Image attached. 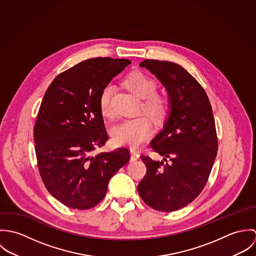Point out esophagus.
I'll return each instance as SVG.
<instances>
[{"label":"esophagus","instance_id":"obj_1","mask_svg":"<svg viewBox=\"0 0 256 256\" xmlns=\"http://www.w3.org/2000/svg\"><path fill=\"white\" fill-rule=\"evenodd\" d=\"M130 156H131V162H135V160L140 158V154L136 150H130Z\"/></svg>","mask_w":256,"mask_h":256}]
</instances>
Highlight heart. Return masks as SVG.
<instances>
[{"label":"heart","instance_id":"obj_1","mask_svg":"<svg viewBox=\"0 0 256 256\" xmlns=\"http://www.w3.org/2000/svg\"><path fill=\"white\" fill-rule=\"evenodd\" d=\"M126 86L137 98L144 100L143 110L154 120L160 121L166 117L168 111V100L156 94V82L142 72L129 74L125 78ZM113 86L108 84L100 96V110L104 117L110 118L113 115L110 100ZM152 133V124L145 116L125 119L113 126L111 136L115 144L120 146L137 148L142 145Z\"/></svg>","mask_w":256,"mask_h":256}]
</instances>
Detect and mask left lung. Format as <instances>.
<instances>
[{
    "label": "left lung",
    "instance_id": "left-lung-1",
    "mask_svg": "<svg viewBox=\"0 0 256 256\" xmlns=\"http://www.w3.org/2000/svg\"><path fill=\"white\" fill-rule=\"evenodd\" d=\"M140 67L166 88L170 113L150 144L164 162L141 156L146 174L138 192L148 206L172 212L191 203L207 183L218 150L215 119L204 88L180 65L146 59Z\"/></svg>",
    "mask_w": 256,
    "mask_h": 256
}]
</instances>
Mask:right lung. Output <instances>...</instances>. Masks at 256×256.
Wrapping results in <instances>:
<instances>
[{
    "mask_svg": "<svg viewBox=\"0 0 256 256\" xmlns=\"http://www.w3.org/2000/svg\"><path fill=\"white\" fill-rule=\"evenodd\" d=\"M129 64L110 57L82 61L58 74L44 94L34 129L38 170L49 193L67 207L96 206L130 160L123 146L94 154L108 140L100 96Z\"/></svg>",
    "mask_w": 256,
    "mask_h": 256,
    "instance_id": "obj_1",
    "label": "right lung"
}]
</instances>
